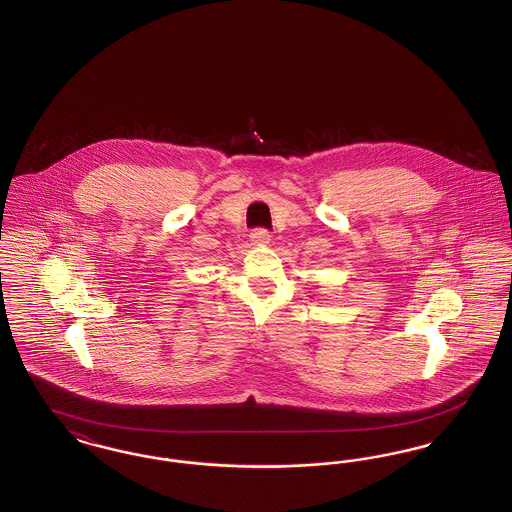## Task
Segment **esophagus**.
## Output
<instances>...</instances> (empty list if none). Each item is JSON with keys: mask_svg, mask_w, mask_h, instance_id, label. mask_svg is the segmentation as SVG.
Returning <instances> with one entry per match:
<instances>
[{"mask_svg": "<svg viewBox=\"0 0 512 512\" xmlns=\"http://www.w3.org/2000/svg\"><path fill=\"white\" fill-rule=\"evenodd\" d=\"M251 244L253 245H268L270 244V234H268L267 230H255V232H251Z\"/></svg>", "mask_w": 512, "mask_h": 512, "instance_id": "esophagus-1", "label": "esophagus"}]
</instances>
